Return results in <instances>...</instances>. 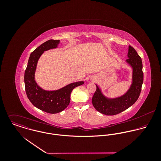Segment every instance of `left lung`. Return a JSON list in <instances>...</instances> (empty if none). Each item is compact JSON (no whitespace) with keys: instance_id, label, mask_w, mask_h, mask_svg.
Masks as SVG:
<instances>
[{"instance_id":"obj_1","label":"left lung","mask_w":161,"mask_h":161,"mask_svg":"<svg viewBox=\"0 0 161 161\" xmlns=\"http://www.w3.org/2000/svg\"><path fill=\"white\" fill-rule=\"evenodd\" d=\"M128 58L126 62L133 69L132 84L124 95L114 98L106 97L96 85L97 89L92 97V104L101 114L106 115L118 114L133 105L139 98L143 83L142 60L136 51L131 46L128 48Z\"/></svg>"}]
</instances>
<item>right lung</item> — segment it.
I'll return each instance as SVG.
<instances>
[{"label":"right lung","mask_w":161,"mask_h":161,"mask_svg":"<svg viewBox=\"0 0 161 161\" xmlns=\"http://www.w3.org/2000/svg\"><path fill=\"white\" fill-rule=\"evenodd\" d=\"M60 40H49L36 48L30 54L24 75L25 91L31 103L38 109L52 114L64 110L69 105L72 90L84 83L79 81L60 89L49 91L42 89L36 82L35 73L39 58L44 51L56 48Z\"/></svg>","instance_id":"add662e5"}]
</instances>
